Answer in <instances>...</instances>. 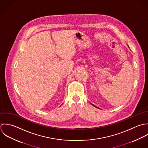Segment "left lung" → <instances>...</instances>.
Instances as JSON below:
<instances>
[{"instance_id": "8db88e82", "label": "left lung", "mask_w": 148, "mask_h": 148, "mask_svg": "<svg viewBox=\"0 0 148 148\" xmlns=\"http://www.w3.org/2000/svg\"><path fill=\"white\" fill-rule=\"evenodd\" d=\"M91 105H92V106H95V107H96V106H95V105H92V104H91ZM96 108H97V107H96ZM98 109H99V108H98Z\"/></svg>"}]
</instances>
